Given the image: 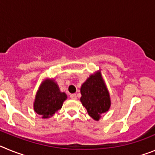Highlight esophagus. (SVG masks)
Instances as JSON below:
<instances>
[{"label": "esophagus", "mask_w": 155, "mask_h": 155, "mask_svg": "<svg viewBox=\"0 0 155 155\" xmlns=\"http://www.w3.org/2000/svg\"><path fill=\"white\" fill-rule=\"evenodd\" d=\"M70 97H71V98H72V99H76L77 94H71V95H70Z\"/></svg>", "instance_id": "34e87169"}]
</instances>
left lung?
I'll return each mask as SVG.
<instances>
[{
	"mask_svg": "<svg viewBox=\"0 0 155 155\" xmlns=\"http://www.w3.org/2000/svg\"><path fill=\"white\" fill-rule=\"evenodd\" d=\"M81 102L87 113L94 120H98L102 113L110 107L109 91L99 72L91 75L81 87Z\"/></svg>",
	"mask_w": 155,
	"mask_h": 155,
	"instance_id": "1",
	"label": "left lung"
}]
</instances>
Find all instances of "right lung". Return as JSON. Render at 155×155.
I'll return each mask as SVG.
<instances>
[{
  "mask_svg": "<svg viewBox=\"0 0 155 155\" xmlns=\"http://www.w3.org/2000/svg\"><path fill=\"white\" fill-rule=\"evenodd\" d=\"M67 94L61 92L53 80L43 81L39 87L34 102V110L42 118H49L61 109Z\"/></svg>",
  "mask_w": 155,
  "mask_h": 155,
  "instance_id": "1",
  "label": "right lung"
}]
</instances>
